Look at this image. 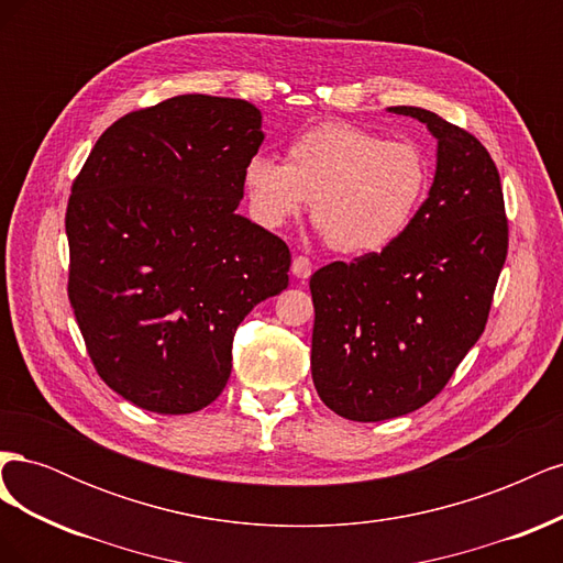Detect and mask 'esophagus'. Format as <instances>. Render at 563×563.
Returning <instances> with one entry per match:
<instances>
[{
	"mask_svg": "<svg viewBox=\"0 0 563 563\" xmlns=\"http://www.w3.org/2000/svg\"><path fill=\"white\" fill-rule=\"evenodd\" d=\"M291 275L296 279H308L312 275V263L310 258H305V255H296L294 263H291Z\"/></svg>",
	"mask_w": 563,
	"mask_h": 563,
	"instance_id": "34e87169",
	"label": "esophagus"
}]
</instances>
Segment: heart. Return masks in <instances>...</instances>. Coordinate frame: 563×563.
Instances as JSON below:
<instances>
[{
    "label": "heart",
    "mask_w": 563,
    "mask_h": 563,
    "mask_svg": "<svg viewBox=\"0 0 563 563\" xmlns=\"http://www.w3.org/2000/svg\"><path fill=\"white\" fill-rule=\"evenodd\" d=\"M251 216L284 228L312 199V218L329 244L366 255L397 242L430 190V164L408 141L352 124H321L288 145L286 164L255 155L244 166Z\"/></svg>",
    "instance_id": "b5f03b06"
}]
</instances>
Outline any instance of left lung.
<instances>
[{"label":"left lung","instance_id":"8db88e82","mask_svg":"<svg viewBox=\"0 0 563 563\" xmlns=\"http://www.w3.org/2000/svg\"><path fill=\"white\" fill-rule=\"evenodd\" d=\"M437 141V172L413 223L380 253L310 279L312 380L333 413L378 422L434 399L484 333L507 255L498 168L472 133L397 106Z\"/></svg>","mask_w":563,"mask_h":563}]
</instances>
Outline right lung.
<instances>
[{
  "instance_id": "obj_1",
  "label": "right lung",
  "mask_w": 563,
  "mask_h": 563,
  "mask_svg": "<svg viewBox=\"0 0 563 563\" xmlns=\"http://www.w3.org/2000/svg\"><path fill=\"white\" fill-rule=\"evenodd\" d=\"M263 114L187 93L114 122L67 203V296L98 376L152 413L209 406L234 331L288 286L291 253L236 213Z\"/></svg>"
}]
</instances>
